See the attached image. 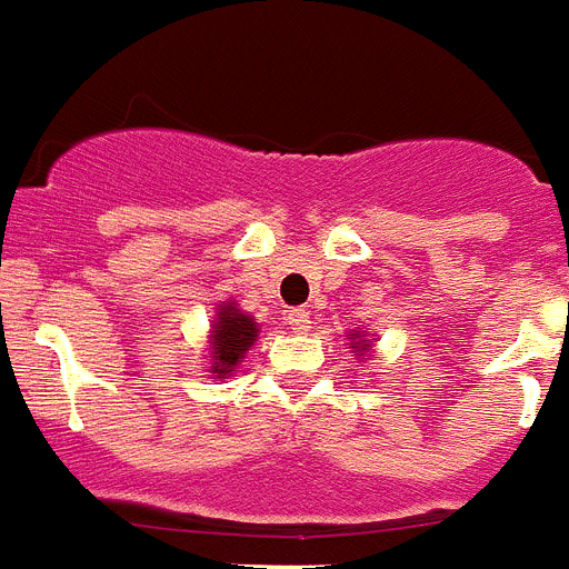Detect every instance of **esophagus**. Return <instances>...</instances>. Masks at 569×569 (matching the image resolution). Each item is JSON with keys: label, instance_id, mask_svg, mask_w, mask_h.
<instances>
[{"label": "esophagus", "instance_id": "esophagus-1", "mask_svg": "<svg viewBox=\"0 0 569 569\" xmlns=\"http://www.w3.org/2000/svg\"><path fill=\"white\" fill-rule=\"evenodd\" d=\"M286 323L295 329V332H307L309 323H312V318H309V309L303 307H295L286 312Z\"/></svg>", "mask_w": 569, "mask_h": 569}]
</instances>
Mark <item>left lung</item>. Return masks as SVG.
<instances>
[{
    "label": "left lung",
    "instance_id": "left-lung-1",
    "mask_svg": "<svg viewBox=\"0 0 569 569\" xmlns=\"http://www.w3.org/2000/svg\"><path fill=\"white\" fill-rule=\"evenodd\" d=\"M356 338H361V336H358V332H356ZM352 347H358V352H361V350H367V347H370V343H361V341H352Z\"/></svg>",
    "mask_w": 569,
    "mask_h": 569
}]
</instances>
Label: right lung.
I'll use <instances>...</instances> for the list:
<instances>
[{
	"instance_id": "obj_1",
	"label": "right lung",
	"mask_w": 569,
	"mask_h": 569,
	"mask_svg": "<svg viewBox=\"0 0 569 569\" xmlns=\"http://www.w3.org/2000/svg\"><path fill=\"white\" fill-rule=\"evenodd\" d=\"M257 323L251 321V315H242L237 307H222L217 323H213V367L211 373H219V379H226L233 367L240 365V358L254 343Z\"/></svg>"
}]
</instances>
